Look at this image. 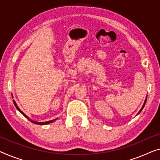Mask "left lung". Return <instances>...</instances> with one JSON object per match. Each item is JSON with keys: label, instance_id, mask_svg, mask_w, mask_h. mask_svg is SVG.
<instances>
[{"label": "left lung", "instance_id": "left-lung-1", "mask_svg": "<svg viewBox=\"0 0 160 160\" xmlns=\"http://www.w3.org/2000/svg\"><path fill=\"white\" fill-rule=\"evenodd\" d=\"M147 97L146 98V99H145V101H144V104H143V106H142V108H141V110H140L139 111V113H138V114H139L140 112H141L142 111V109L144 108V106H145V103H146V102H147Z\"/></svg>", "mask_w": 160, "mask_h": 160}]
</instances>
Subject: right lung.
I'll list each match as a JSON object with an SVG mask.
<instances>
[{
  "label": "right lung",
  "mask_w": 160,
  "mask_h": 160,
  "mask_svg": "<svg viewBox=\"0 0 160 160\" xmlns=\"http://www.w3.org/2000/svg\"><path fill=\"white\" fill-rule=\"evenodd\" d=\"M13 103H14V105H15L16 108H17V110H18L19 112H21V113H22L23 115L26 118H27V119H28V120H29V121H31V122H32L33 123H35V124H38V125H46V124H49V123H52V122H53V121H54L57 120V118H55V119H54V120H51V121H45V122H37V121H32V120H31V119H30L29 118H28V116H27V115H26V114L23 113V112L20 110V108H19L18 107L17 104H16V101H14V100H13Z\"/></svg>",
  "instance_id": "right-lung-1"
}]
</instances>
